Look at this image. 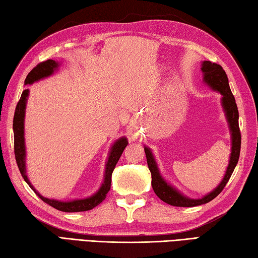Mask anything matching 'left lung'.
<instances>
[{
    "instance_id": "1",
    "label": "left lung",
    "mask_w": 258,
    "mask_h": 258,
    "mask_svg": "<svg viewBox=\"0 0 258 258\" xmlns=\"http://www.w3.org/2000/svg\"><path fill=\"white\" fill-rule=\"evenodd\" d=\"M201 71L203 72V80H205L206 83L208 85H210L213 90L220 92L222 94V105L223 109L226 111V115L231 131V156L226 175L225 177H223L222 182L219 184V186L216 189H213L211 193H209L205 198L198 199V200H192V199L183 197L181 193H178L176 189L173 188L171 185H168V184L164 181L162 176L159 175L158 168L156 166V163H155L152 152L146 147L145 153L146 158H147L148 168L150 173H152V185L154 192L156 193V196L160 200L174 207H197L210 202L217 196H219L222 189L225 188L228 181H229L240 155L241 134L239 129V123H238L239 113H238L235 96L231 93L229 83H228V77L226 75V72L223 71V69L219 64H216V62H211L209 60L203 61Z\"/></svg>"
}]
</instances>
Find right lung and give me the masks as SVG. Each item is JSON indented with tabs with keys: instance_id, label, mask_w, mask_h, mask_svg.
<instances>
[{
	"instance_id": "right-lung-1",
	"label": "right lung",
	"mask_w": 258,
	"mask_h": 258,
	"mask_svg": "<svg viewBox=\"0 0 258 258\" xmlns=\"http://www.w3.org/2000/svg\"><path fill=\"white\" fill-rule=\"evenodd\" d=\"M57 62L52 59H48L46 61L39 62V64L33 67L30 71V73L27 75L26 81H24V84H32L33 82L39 81L43 77L49 76L53 73V70L57 67ZM29 91L24 90L21 94V98L19 100L16 112H14V118H13V134H14V156H16V160L19 167V171H20L22 177L24 181L28 183V185L30 186L37 196L41 199L43 202L48 203V205L51 206L52 208L57 209L59 211L64 212H80V211H87L91 210V209L95 208L99 206L100 203L104 200L106 198V194L110 191L111 187V178H112V172L115 167L116 163H118L119 158L122 155L125 146L128 145V142L125 138H121L116 142L113 146L112 149H111L110 156L108 159V163H106V168H105V175H104V182L102 184L101 188L99 192H96L94 196H92L87 199H83V200H74L71 202H61L57 200H50V199L43 198L39 194L31 183L29 182L26 174V163H24V158H26V148H24V109H26V101L28 96Z\"/></svg>"
}]
</instances>
